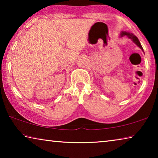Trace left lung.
I'll use <instances>...</instances> for the list:
<instances>
[{"label":"left lung","mask_w":158,"mask_h":158,"mask_svg":"<svg viewBox=\"0 0 158 158\" xmlns=\"http://www.w3.org/2000/svg\"><path fill=\"white\" fill-rule=\"evenodd\" d=\"M124 36H127L128 38L132 40V41L135 43V44H137V46L140 48V49L143 51V47H141V45L140 44V42L138 38L137 37H136L135 35L132 34V33H130L129 32H126V31H122L121 33H120V37H124Z\"/></svg>","instance_id":"8db88e82"}]
</instances>
